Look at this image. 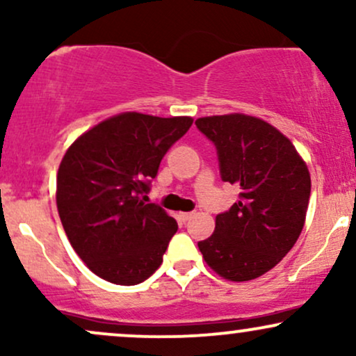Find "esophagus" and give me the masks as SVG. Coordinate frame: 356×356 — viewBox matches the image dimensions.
<instances>
[{"label":"esophagus","mask_w":356,"mask_h":356,"mask_svg":"<svg viewBox=\"0 0 356 356\" xmlns=\"http://www.w3.org/2000/svg\"><path fill=\"white\" fill-rule=\"evenodd\" d=\"M192 216H194V212H181V214H179V218H181L184 222H186V220H189Z\"/></svg>","instance_id":"1"}]
</instances>
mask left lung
<instances>
[{"label":"left lung","instance_id":"1","mask_svg":"<svg viewBox=\"0 0 356 356\" xmlns=\"http://www.w3.org/2000/svg\"><path fill=\"white\" fill-rule=\"evenodd\" d=\"M195 125L218 149L220 177L238 184L239 201L216 216L211 238L197 243L212 271L251 281L273 269L303 231L312 177L288 137L246 113L201 117Z\"/></svg>","mask_w":356,"mask_h":356}]
</instances>
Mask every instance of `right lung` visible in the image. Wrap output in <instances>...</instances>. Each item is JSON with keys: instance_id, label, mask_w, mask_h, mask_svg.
Segmentation results:
<instances>
[{"instance_id": "obj_1", "label": "right lung", "mask_w": 356, "mask_h": 356, "mask_svg": "<svg viewBox=\"0 0 356 356\" xmlns=\"http://www.w3.org/2000/svg\"><path fill=\"white\" fill-rule=\"evenodd\" d=\"M192 122L117 113L65 152L56 174L60 220L76 254L102 280L138 284L162 264L177 222L145 194L162 157Z\"/></svg>"}]
</instances>
